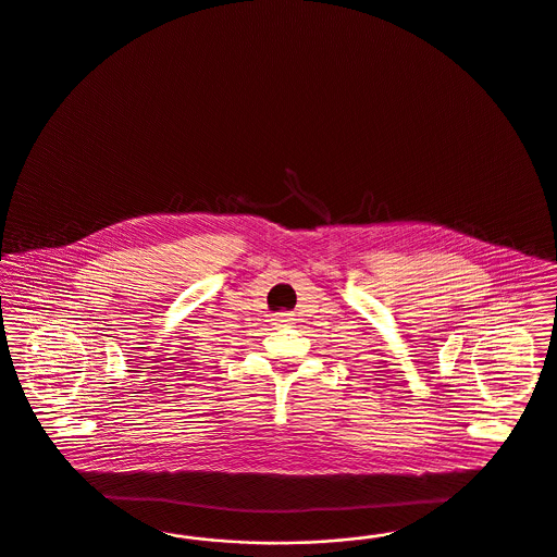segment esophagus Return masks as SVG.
<instances>
[{
    "label": "esophagus",
    "mask_w": 557,
    "mask_h": 557,
    "mask_svg": "<svg viewBox=\"0 0 557 557\" xmlns=\"http://www.w3.org/2000/svg\"><path fill=\"white\" fill-rule=\"evenodd\" d=\"M269 321H271V325L288 326L294 321V314L292 312H273L269 317Z\"/></svg>",
    "instance_id": "obj_1"
}]
</instances>
